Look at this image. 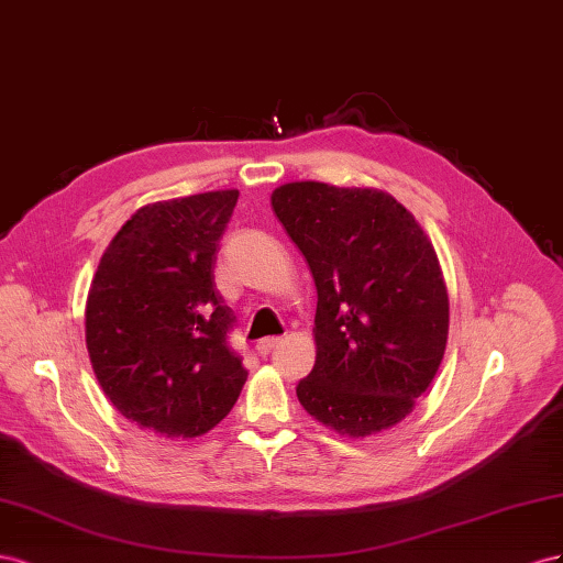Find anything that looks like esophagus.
I'll use <instances>...</instances> for the list:
<instances>
[{
    "label": "esophagus",
    "mask_w": 563,
    "mask_h": 563,
    "mask_svg": "<svg viewBox=\"0 0 563 563\" xmlns=\"http://www.w3.org/2000/svg\"><path fill=\"white\" fill-rule=\"evenodd\" d=\"M280 344V340H278V336H268V340H262L260 344H256V353H260V356L262 358H266L268 356V353L273 351V349H276Z\"/></svg>",
    "instance_id": "obj_1"
}]
</instances>
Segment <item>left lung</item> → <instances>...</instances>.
<instances>
[{"label": "left lung", "instance_id": "left-lung-1", "mask_svg": "<svg viewBox=\"0 0 563 563\" xmlns=\"http://www.w3.org/2000/svg\"><path fill=\"white\" fill-rule=\"evenodd\" d=\"M271 207L318 290L316 363L297 384L313 420L365 439L412 412L437 377L451 303L437 250L394 196L367 186L283 184Z\"/></svg>", "mask_w": 563, "mask_h": 563}]
</instances>
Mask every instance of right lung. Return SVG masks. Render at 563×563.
<instances>
[{"label":"right lung","instance_id":"right-lung-1","mask_svg":"<svg viewBox=\"0 0 563 563\" xmlns=\"http://www.w3.org/2000/svg\"><path fill=\"white\" fill-rule=\"evenodd\" d=\"M238 190L143 205L110 240L85 309L91 367L120 415L196 439L231 412L247 371L229 346L233 311L214 285Z\"/></svg>","mask_w":563,"mask_h":563}]
</instances>
